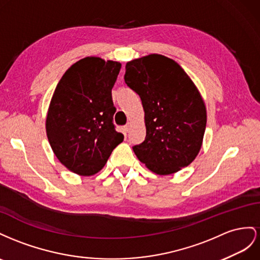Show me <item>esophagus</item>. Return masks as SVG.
I'll return each instance as SVG.
<instances>
[{
	"label": "esophagus",
	"mask_w": 260,
	"mask_h": 260,
	"mask_svg": "<svg viewBox=\"0 0 260 260\" xmlns=\"http://www.w3.org/2000/svg\"><path fill=\"white\" fill-rule=\"evenodd\" d=\"M124 128H125V131H126V132H128V131H129V128H131V124H129V123L126 124V125L124 126Z\"/></svg>",
	"instance_id": "34e87169"
}]
</instances>
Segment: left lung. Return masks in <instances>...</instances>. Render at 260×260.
<instances>
[{"label":"left lung","mask_w":260,"mask_h":260,"mask_svg":"<svg viewBox=\"0 0 260 260\" xmlns=\"http://www.w3.org/2000/svg\"><path fill=\"white\" fill-rule=\"evenodd\" d=\"M125 84L142 100L146 138L133 147L151 172L169 175L195 160L207 123L205 102L172 58L149 54L126 63Z\"/></svg>","instance_id":"left-lung-1"}]
</instances>
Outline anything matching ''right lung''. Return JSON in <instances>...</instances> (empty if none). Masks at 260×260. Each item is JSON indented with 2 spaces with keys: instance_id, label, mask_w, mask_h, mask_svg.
<instances>
[{
  "instance_id": "obj_1",
  "label": "right lung",
  "mask_w": 260,
  "mask_h": 260,
  "mask_svg": "<svg viewBox=\"0 0 260 260\" xmlns=\"http://www.w3.org/2000/svg\"><path fill=\"white\" fill-rule=\"evenodd\" d=\"M121 63L81 58L64 73L49 106L46 131L56 158L83 176L98 173L123 142L115 131L112 101Z\"/></svg>"
}]
</instances>
